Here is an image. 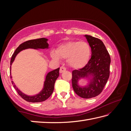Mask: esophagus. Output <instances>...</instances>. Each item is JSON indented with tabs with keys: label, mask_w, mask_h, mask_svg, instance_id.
I'll return each mask as SVG.
<instances>
[{
	"label": "esophagus",
	"mask_w": 131,
	"mask_h": 131,
	"mask_svg": "<svg viewBox=\"0 0 131 131\" xmlns=\"http://www.w3.org/2000/svg\"><path fill=\"white\" fill-rule=\"evenodd\" d=\"M66 70V69L65 67H63V66H61V67L60 68V73H62L63 72H64Z\"/></svg>",
	"instance_id": "esophagus-1"
}]
</instances>
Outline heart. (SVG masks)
Masks as SVG:
<instances>
[{"mask_svg": "<svg viewBox=\"0 0 131 131\" xmlns=\"http://www.w3.org/2000/svg\"><path fill=\"white\" fill-rule=\"evenodd\" d=\"M91 49L89 44L85 41H71L60 46L57 51H52L51 56L56 61L61 58L67 59L70 68L80 69L88 63L90 59Z\"/></svg>", "mask_w": 131, "mask_h": 131, "instance_id": "1", "label": "heart"}]
</instances>
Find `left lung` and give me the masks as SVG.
I'll return each mask as SVG.
<instances>
[{
  "label": "left lung",
  "instance_id": "1",
  "mask_svg": "<svg viewBox=\"0 0 131 131\" xmlns=\"http://www.w3.org/2000/svg\"><path fill=\"white\" fill-rule=\"evenodd\" d=\"M91 48L92 57L84 68L72 72V85L75 92L82 98L91 99L101 93L110 75L111 59L106 47L98 38L85 35ZM82 79L87 80L84 86L79 84Z\"/></svg>",
  "mask_w": 131,
  "mask_h": 131
}]
</instances>
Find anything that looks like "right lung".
I'll list each match as a JSON object with an SVG mask.
<instances>
[{
  "instance_id": "obj_1",
  "label": "right lung",
  "mask_w": 131,
  "mask_h": 131,
  "mask_svg": "<svg viewBox=\"0 0 131 131\" xmlns=\"http://www.w3.org/2000/svg\"><path fill=\"white\" fill-rule=\"evenodd\" d=\"M48 40V39L43 38L37 39L30 40L20 44L18 48L16 49V51L12 55V58H11L10 63V70H11V65H12L13 61H15L16 56L21 51L28 48L35 49H48L49 44L48 42H47ZM59 70L60 68H58L56 69H55L54 70H52L49 72V73L47 74V75L46 77V79L44 82L43 89L38 94H35V95L33 96L27 95V94L22 92L16 87V85L13 81H12V83L13 85L14 88H15V90L17 92L19 95L23 99L26 100V101H28L30 102H43L46 100L47 99H48L53 93V91L54 90V85L55 82L57 79L58 76H59ZM12 78V76H10V78Z\"/></svg>"
}]
</instances>
